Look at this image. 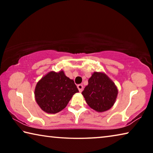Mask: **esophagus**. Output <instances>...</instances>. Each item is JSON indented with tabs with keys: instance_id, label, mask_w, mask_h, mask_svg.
<instances>
[{
	"instance_id": "obj_1",
	"label": "esophagus",
	"mask_w": 153,
	"mask_h": 153,
	"mask_svg": "<svg viewBox=\"0 0 153 153\" xmlns=\"http://www.w3.org/2000/svg\"><path fill=\"white\" fill-rule=\"evenodd\" d=\"M77 88H78L79 92H81L82 90H83V86H82V84H78L77 86Z\"/></svg>"
}]
</instances>
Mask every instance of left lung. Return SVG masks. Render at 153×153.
<instances>
[{
  "label": "left lung",
  "instance_id": "left-lung-1",
  "mask_svg": "<svg viewBox=\"0 0 153 153\" xmlns=\"http://www.w3.org/2000/svg\"><path fill=\"white\" fill-rule=\"evenodd\" d=\"M82 94L90 108L102 113L110 109L115 104L118 90L106 74L95 71Z\"/></svg>",
  "mask_w": 153,
  "mask_h": 153
}]
</instances>
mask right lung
Listing matches in <instances>:
<instances>
[{"instance_id":"add662e5","label":"right lung","mask_w":153,"mask_h":153,"mask_svg":"<svg viewBox=\"0 0 153 153\" xmlns=\"http://www.w3.org/2000/svg\"><path fill=\"white\" fill-rule=\"evenodd\" d=\"M78 92L74 80L67 77L63 70L52 71L37 82L34 97L41 109L55 114L65 108L73 95Z\"/></svg>"}]
</instances>
